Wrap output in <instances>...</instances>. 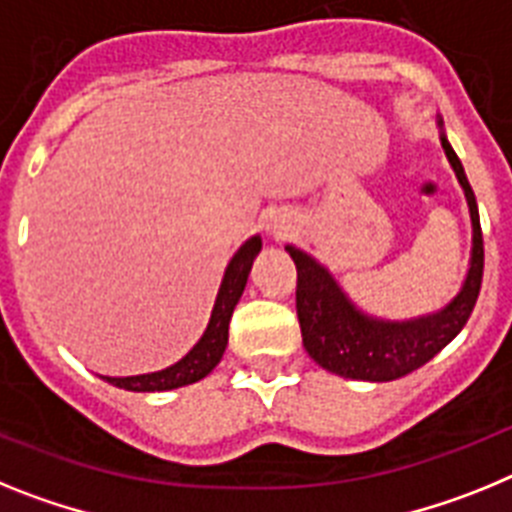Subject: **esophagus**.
Listing matches in <instances>:
<instances>
[{"label": "esophagus", "instance_id": "1", "mask_svg": "<svg viewBox=\"0 0 512 512\" xmlns=\"http://www.w3.org/2000/svg\"><path fill=\"white\" fill-rule=\"evenodd\" d=\"M273 231H275V237H283V226L281 224H273Z\"/></svg>", "mask_w": 512, "mask_h": 512}]
</instances>
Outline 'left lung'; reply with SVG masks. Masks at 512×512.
I'll list each match as a JSON object with an SVG mask.
<instances>
[{"mask_svg": "<svg viewBox=\"0 0 512 512\" xmlns=\"http://www.w3.org/2000/svg\"><path fill=\"white\" fill-rule=\"evenodd\" d=\"M443 126V121H438ZM446 157L466 193L474 229V247L466 281L456 299L441 311L410 322H384L363 314L342 293L330 270L314 257L288 244V255L296 262V314L306 353L322 368L358 381H394L435 358L469 322L484 273V244L479 226L477 198L464 175L456 151L441 136Z\"/></svg>", "mask_w": 512, "mask_h": 512, "instance_id": "1", "label": "left lung"}]
</instances>
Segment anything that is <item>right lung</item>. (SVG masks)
Listing matches in <instances>:
<instances>
[{
  "mask_svg": "<svg viewBox=\"0 0 512 512\" xmlns=\"http://www.w3.org/2000/svg\"><path fill=\"white\" fill-rule=\"evenodd\" d=\"M260 250L262 239L252 237L239 247L237 255L231 257L224 281H221L219 296H216V304H213L211 322H208L201 340L195 342V348L182 361L157 373H141V376H126V379H110V376H105V381L128 391H167L177 389V386L195 384L203 376H208L213 368L219 366L221 355H224L226 342H229L231 314H234V306L242 299L247 275L252 270V260H255Z\"/></svg>",
  "mask_w": 512,
  "mask_h": 512,
  "instance_id": "obj_1",
  "label": "right lung"
}]
</instances>
